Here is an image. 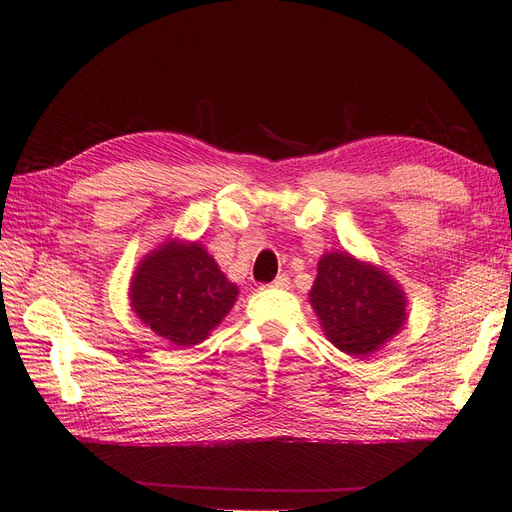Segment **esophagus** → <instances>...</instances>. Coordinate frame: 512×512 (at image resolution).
<instances>
[{
    "label": "esophagus",
    "mask_w": 512,
    "mask_h": 512,
    "mask_svg": "<svg viewBox=\"0 0 512 512\" xmlns=\"http://www.w3.org/2000/svg\"><path fill=\"white\" fill-rule=\"evenodd\" d=\"M290 286V277L288 275H279L273 284H270V288H277V290H286Z\"/></svg>",
    "instance_id": "esophagus-1"
}]
</instances>
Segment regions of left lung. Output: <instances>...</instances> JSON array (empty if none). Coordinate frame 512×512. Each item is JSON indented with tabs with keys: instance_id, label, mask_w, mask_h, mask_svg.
Wrapping results in <instances>:
<instances>
[{
	"instance_id": "1",
	"label": "left lung",
	"mask_w": 512,
	"mask_h": 512,
	"mask_svg": "<svg viewBox=\"0 0 512 512\" xmlns=\"http://www.w3.org/2000/svg\"><path fill=\"white\" fill-rule=\"evenodd\" d=\"M308 297L328 341L354 358L383 350L409 317L398 281L347 250H330L319 259Z\"/></svg>"
}]
</instances>
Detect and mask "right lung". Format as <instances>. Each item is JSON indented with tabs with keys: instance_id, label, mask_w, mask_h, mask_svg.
<instances>
[{
	"instance_id": "1",
	"label": "right lung",
	"mask_w": 512,
	"mask_h": 512,
	"mask_svg": "<svg viewBox=\"0 0 512 512\" xmlns=\"http://www.w3.org/2000/svg\"><path fill=\"white\" fill-rule=\"evenodd\" d=\"M239 290L200 242L169 237L140 259L129 306L147 328L178 347L198 345L235 306Z\"/></svg>"
}]
</instances>
